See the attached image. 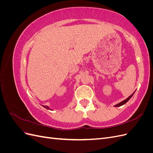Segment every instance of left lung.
Here are the masks:
<instances>
[{
  "mask_svg": "<svg viewBox=\"0 0 153 153\" xmlns=\"http://www.w3.org/2000/svg\"><path fill=\"white\" fill-rule=\"evenodd\" d=\"M134 93H135V92H133V93L132 94H131L130 96H129V97H128V98H127L126 100H124V101H121V102H120V103H119L118 104H117V105H115L114 106H115V107H117V106H122V105H124L125 103H127L128 102V101L129 100V99H130L131 98V97L133 96V95L134 94Z\"/></svg>",
  "mask_w": 153,
  "mask_h": 153,
  "instance_id": "8db88e82",
  "label": "left lung"
}]
</instances>
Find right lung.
<instances>
[{
    "mask_svg": "<svg viewBox=\"0 0 153 153\" xmlns=\"http://www.w3.org/2000/svg\"><path fill=\"white\" fill-rule=\"evenodd\" d=\"M44 108H47V109H48V110H52L51 108H49V106H45V105H42Z\"/></svg>",
    "mask_w": 153,
    "mask_h": 153,
    "instance_id": "obj_1",
    "label": "right lung"
}]
</instances>
